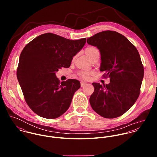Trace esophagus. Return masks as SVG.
Listing matches in <instances>:
<instances>
[{"mask_svg":"<svg viewBox=\"0 0 157 157\" xmlns=\"http://www.w3.org/2000/svg\"><path fill=\"white\" fill-rule=\"evenodd\" d=\"M85 85H86V83H85V82H83V81H82V82H81V83H80V85H81V86H82V87L84 86Z\"/></svg>","mask_w":157,"mask_h":157,"instance_id":"34e87169","label":"esophagus"}]
</instances>
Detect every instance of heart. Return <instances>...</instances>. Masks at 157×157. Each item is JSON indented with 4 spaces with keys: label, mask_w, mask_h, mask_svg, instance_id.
<instances>
[{
    "label": "heart",
    "mask_w": 157,
    "mask_h": 157,
    "mask_svg": "<svg viewBox=\"0 0 157 157\" xmlns=\"http://www.w3.org/2000/svg\"><path fill=\"white\" fill-rule=\"evenodd\" d=\"M85 53L87 55V56L90 60H92V58L94 57L96 55L100 54L98 48L95 46H92L87 47L85 49ZM92 72H91V71H80L78 72V75L82 78H84V79L89 78L90 77V75H92Z\"/></svg>",
    "instance_id": "1"
}]
</instances>
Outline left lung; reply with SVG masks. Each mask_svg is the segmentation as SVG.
I'll use <instances>...</instances> for the list:
<instances>
[{
    "mask_svg": "<svg viewBox=\"0 0 157 157\" xmlns=\"http://www.w3.org/2000/svg\"><path fill=\"white\" fill-rule=\"evenodd\" d=\"M101 55L100 71L109 77L108 85L92 83L94 91L90 104L93 110L106 118L118 117L136 101L144 76V67L138 50L126 37L112 31L98 33L87 39Z\"/></svg>",
    "mask_w": 157,
    "mask_h": 157,
    "instance_id": "8db88e82",
    "label": "left lung"
}]
</instances>
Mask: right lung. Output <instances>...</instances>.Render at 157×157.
I'll return each instance as SVG.
<instances>
[{
  "instance_id": "obj_1",
  "label": "right lung",
  "mask_w": 157,
  "mask_h": 157,
  "mask_svg": "<svg viewBox=\"0 0 157 157\" xmlns=\"http://www.w3.org/2000/svg\"><path fill=\"white\" fill-rule=\"evenodd\" d=\"M86 38L69 40L46 33L25 46L19 57L17 77L31 109L45 118L59 117L68 109L80 82H60L56 72L69 67L74 56L84 46Z\"/></svg>"
}]
</instances>
